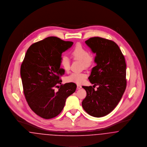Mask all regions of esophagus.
Segmentation results:
<instances>
[{
	"label": "esophagus",
	"mask_w": 147,
	"mask_h": 147,
	"mask_svg": "<svg viewBox=\"0 0 147 147\" xmlns=\"http://www.w3.org/2000/svg\"><path fill=\"white\" fill-rule=\"evenodd\" d=\"M77 88L78 89H80V88H82V86H81L80 85H77Z\"/></svg>",
	"instance_id": "34e87169"
}]
</instances>
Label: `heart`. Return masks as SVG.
Instances as JSON below:
<instances>
[{"instance_id":"heart-1","label":"heart","mask_w":147,"mask_h":147,"mask_svg":"<svg viewBox=\"0 0 147 147\" xmlns=\"http://www.w3.org/2000/svg\"><path fill=\"white\" fill-rule=\"evenodd\" d=\"M71 55L74 59L82 61V65L85 68L90 67L94 61L92 55L90 54L89 51L80 44L74 47L71 52ZM61 65L65 71L70 70V60L67 56H62L61 57ZM86 77V75L84 72H73L66 77V81L80 84L85 81Z\"/></svg>"}]
</instances>
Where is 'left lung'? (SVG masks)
Wrapping results in <instances>:
<instances>
[{
  "mask_svg": "<svg viewBox=\"0 0 147 147\" xmlns=\"http://www.w3.org/2000/svg\"><path fill=\"white\" fill-rule=\"evenodd\" d=\"M96 54L88 79L93 86H82L87 93L82 102V107L90 115L102 117L111 112L121 100L125 91L126 63L123 55L114 41L93 37L85 41Z\"/></svg>",
  "mask_w": 147,
  "mask_h": 147,
  "instance_id": "left-lung-1",
  "label": "left lung"
}]
</instances>
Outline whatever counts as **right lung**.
<instances>
[{
	"mask_svg": "<svg viewBox=\"0 0 147 147\" xmlns=\"http://www.w3.org/2000/svg\"><path fill=\"white\" fill-rule=\"evenodd\" d=\"M73 44L50 36L32 44L26 53L20 68L24 93L32 111L43 118L59 115L66 98L76 91L75 84L62 85L60 80L65 73L60 68L62 53Z\"/></svg>",
	"mask_w": 147,
	"mask_h": 147,
	"instance_id": "1",
	"label": "right lung"
}]
</instances>
